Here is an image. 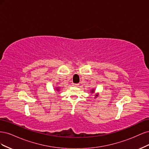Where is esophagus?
<instances>
[{
	"instance_id": "1",
	"label": "esophagus",
	"mask_w": 149,
	"mask_h": 149,
	"mask_svg": "<svg viewBox=\"0 0 149 149\" xmlns=\"http://www.w3.org/2000/svg\"><path fill=\"white\" fill-rule=\"evenodd\" d=\"M73 86H74V87H78V86H79V84H76V83H73Z\"/></svg>"
}]
</instances>
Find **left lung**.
<instances>
[{"label":"left lung","instance_id":"obj_1","mask_svg":"<svg viewBox=\"0 0 149 149\" xmlns=\"http://www.w3.org/2000/svg\"><path fill=\"white\" fill-rule=\"evenodd\" d=\"M91 91V93H94V91H95V89H91V91ZM98 95H99V94H96V95H95V97H95V98H96V97H97V96H98Z\"/></svg>","mask_w":149,"mask_h":149}]
</instances>
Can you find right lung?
Returning <instances> with one entry per match:
<instances>
[{
  "label": "right lung",
  "mask_w": 149,
  "mask_h": 149,
  "mask_svg": "<svg viewBox=\"0 0 149 149\" xmlns=\"http://www.w3.org/2000/svg\"><path fill=\"white\" fill-rule=\"evenodd\" d=\"M55 90H56V91H60V87H58V86H57L56 88H55Z\"/></svg>",
  "instance_id": "add662e5"
}]
</instances>
